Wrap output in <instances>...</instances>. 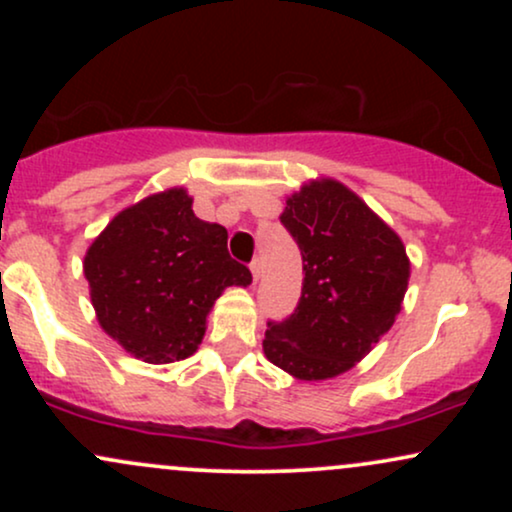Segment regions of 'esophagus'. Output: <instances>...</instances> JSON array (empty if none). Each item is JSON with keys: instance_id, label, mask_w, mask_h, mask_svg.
Wrapping results in <instances>:
<instances>
[{"instance_id": "1", "label": "esophagus", "mask_w": 512, "mask_h": 512, "mask_svg": "<svg viewBox=\"0 0 512 512\" xmlns=\"http://www.w3.org/2000/svg\"><path fill=\"white\" fill-rule=\"evenodd\" d=\"M250 272H252V279H260V260H252L250 262Z\"/></svg>"}]
</instances>
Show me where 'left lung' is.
Listing matches in <instances>:
<instances>
[{
    "instance_id": "left-lung-1",
    "label": "left lung",
    "mask_w": 512,
    "mask_h": 512,
    "mask_svg": "<svg viewBox=\"0 0 512 512\" xmlns=\"http://www.w3.org/2000/svg\"><path fill=\"white\" fill-rule=\"evenodd\" d=\"M281 223L303 257L296 310L267 322L264 356L298 380H327L356 366L395 325L409 284L402 238L342 182H305Z\"/></svg>"
}]
</instances>
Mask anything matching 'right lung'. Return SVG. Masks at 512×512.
Instances as JSON below:
<instances>
[{
  "label": "right lung",
  "instance_id": "obj_1",
  "mask_svg": "<svg viewBox=\"0 0 512 512\" xmlns=\"http://www.w3.org/2000/svg\"><path fill=\"white\" fill-rule=\"evenodd\" d=\"M226 240V228L197 219L182 187L122 209L84 257L103 332L146 363L195 354L223 289L252 281Z\"/></svg>",
  "mask_w": 512,
  "mask_h": 512
}]
</instances>
